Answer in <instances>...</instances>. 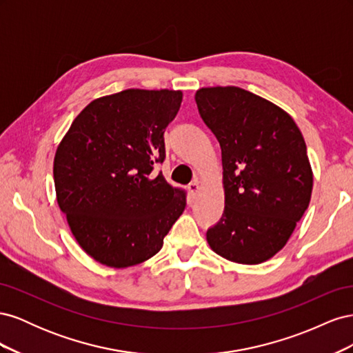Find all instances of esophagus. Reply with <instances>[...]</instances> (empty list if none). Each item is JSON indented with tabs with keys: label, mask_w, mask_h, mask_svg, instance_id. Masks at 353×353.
Masks as SVG:
<instances>
[{
	"label": "esophagus",
	"mask_w": 353,
	"mask_h": 353,
	"mask_svg": "<svg viewBox=\"0 0 353 353\" xmlns=\"http://www.w3.org/2000/svg\"><path fill=\"white\" fill-rule=\"evenodd\" d=\"M188 191H190V194L193 196V199H196V197H197L199 191H200V187H199V183H197V181H194V183H191V184L188 185Z\"/></svg>",
	"instance_id": "1"
}]
</instances>
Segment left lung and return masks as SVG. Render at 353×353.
Segmentation results:
<instances>
[{
    "mask_svg": "<svg viewBox=\"0 0 353 353\" xmlns=\"http://www.w3.org/2000/svg\"><path fill=\"white\" fill-rule=\"evenodd\" d=\"M194 99L221 145L225 193L206 240L231 262L262 263L284 248L311 201L303 135L287 112L243 88H200Z\"/></svg>",
    "mask_w": 353,
    "mask_h": 353,
    "instance_id": "obj_1",
    "label": "left lung"
}]
</instances>
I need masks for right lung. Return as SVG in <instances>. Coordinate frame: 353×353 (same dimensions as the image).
Returning <instances> with one entry per match:
<instances>
[{"label":"right lung","instance_id":"1","mask_svg":"<svg viewBox=\"0 0 353 353\" xmlns=\"http://www.w3.org/2000/svg\"><path fill=\"white\" fill-rule=\"evenodd\" d=\"M183 91L131 88L95 99L72 122L54 156L57 203L82 250L110 268L154 256L187 193L156 163Z\"/></svg>","mask_w":353,"mask_h":353}]
</instances>
